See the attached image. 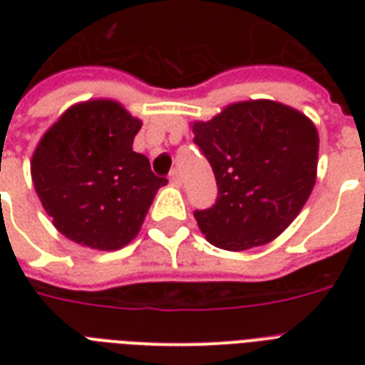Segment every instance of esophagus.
<instances>
[{
  "instance_id": "1",
  "label": "esophagus",
  "mask_w": 365,
  "mask_h": 365,
  "mask_svg": "<svg viewBox=\"0 0 365 365\" xmlns=\"http://www.w3.org/2000/svg\"><path fill=\"white\" fill-rule=\"evenodd\" d=\"M170 183L172 185H176V187H180V185H182V176H180V172L178 170H172L170 172Z\"/></svg>"
}]
</instances>
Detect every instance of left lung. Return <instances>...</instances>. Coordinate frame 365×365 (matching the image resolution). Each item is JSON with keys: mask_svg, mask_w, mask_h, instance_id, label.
I'll use <instances>...</instances> for the list:
<instances>
[{"mask_svg": "<svg viewBox=\"0 0 365 365\" xmlns=\"http://www.w3.org/2000/svg\"><path fill=\"white\" fill-rule=\"evenodd\" d=\"M193 134L217 183L216 202L195 210L208 242L242 252L277 239L317 182V126L289 106L250 100L193 123Z\"/></svg>", "mask_w": 365, "mask_h": 365, "instance_id": "1", "label": "left lung"}]
</instances>
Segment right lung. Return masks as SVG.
Returning <instances> with one entry per match:
<instances>
[{
  "label": "right lung",
  "instance_id": "obj_1",
  "mask_svg": "<svg viewBox=\"0 0 365 365\" xmlns=\"http://www.w3.org/2000/svg\"><path fill=\"white\" fill-rule=\"evenodd\" d=\"M142 121L113 100L71 106L31 157L43 208L66 239L94 250H119L142 227L166 178L132 151Z\"/></svg>",
  "mask_w": 365,
  "mask_h": 365
}]
</instances>
